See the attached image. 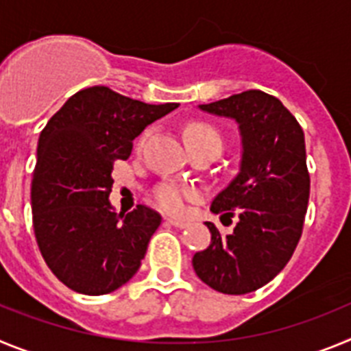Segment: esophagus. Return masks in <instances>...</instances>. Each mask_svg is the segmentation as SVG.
I'll return each instance as SVG.
<instances>
[{
	"mask_svg": "<svg viewBox=\"0 0 351 351\" xmlns=\"http://www.w3.org/2000/svg\"><path fill=\"white\" fill-rule=\"evenodd\" d=\"M167 223L172 226H176V228H186L188 226V223L186 221H181V219H172V218H167Z\"/></svg>",
	"mask_w": 351,
	"mask_h": 351,
	"instance_id": "34e87169",
	"label": "esophagus"
}]
</instances>
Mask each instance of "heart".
<instances>
[{
    "label": "heart",
    "instance_id": "b5f03b06",
    "mask_svg": "<svg viewBox=\"0 0 351 351\" xmlns=\"http://www.w3.org/2000/svg\"><path fill=\"white\" fill-rule=\"evenodd\" d=\"M145 137H147V132L142 135L141 142H144ZM184 138L188 145L202 144V142H219L221 144V137L216 132V128L206 125V123H191V125L186 126ZM197 190L190 188V186L176 184V182H163V184H160L154 190L153 198L161 210L170 214H181L184 213L186 204L197 198Z\"/></svg>",
    "mask_w": 351,
    "mask_h": 351
}]
</instances>
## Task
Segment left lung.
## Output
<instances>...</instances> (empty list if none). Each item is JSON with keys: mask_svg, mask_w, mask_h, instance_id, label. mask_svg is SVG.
Masks as SVG:
<instances>
[{"mask_svg": "<svg viewBox=\"0 0 351 351\" xmlns=\"http://www.w3.org/2000/svg\"><path fill=\"white\" fill-rule=\"evenodd\" d=\"M200 108L237 121L243 160L237 178L210 206L214 214H237L239 223L230 235L206 223L210 244L195 253L193 269L216 291L243 295L283 271L302 235L309 200L304 132L276 96L260 89Z\"/></svg>", "mask_w": 351, "mask_h": 351, "instance_id": "1", "label": "left lung"}]
</instances>
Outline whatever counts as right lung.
Here are the masks:
<instances>
[{"label": "right lung", "mask_w": 351, "mask_h": 351, "mask_svg": "<svg viewBox=\"0 0 351 351\" xmlns=\"http://www.w3.org/2000/svg\"><path fill=\"white\" fill-rule=\"evenodd\" d=\"M178 107L93 86L70 96L40 133L31 181L33 230L47 267L70 290L110 293L141 267L161 216L145 206L114 213L112 170L128 160L145 126Z\"/></svg>", "instance_id": "obj_1"}]
</instances>
